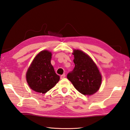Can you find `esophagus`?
Here are the masks:
<instances>
[{"instance_id":"1","label":"esophagus","mask_w":130,"mask_h":130,"mask_svg":"<svg viewBox=\"0 0 130 130\" xmlns=\"http://www.w3.org/2000/svg\"><path fill=\"white\" fill-rule=\"evenodd\" d=\"M66 76L65 74H63V75H62L60 76V79H63V78H64Z\"/></svg>"}]
</instances>
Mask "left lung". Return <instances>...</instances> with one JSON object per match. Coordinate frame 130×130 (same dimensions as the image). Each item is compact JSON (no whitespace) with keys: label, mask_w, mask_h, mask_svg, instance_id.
Returning a JSON list of instances; mask_svg holds the SVG:
<instances>
[{"label":"left lung","mask_w":130,"mask_h":130,"mask_svg":"<svg viewBox=\"0 0 130 130\" xmlns=\"http://www.w3.org/2000/svg\"><path fill=\"white\" fill-rule=\"evenodd\" d=\"M75 67L67 77L81 93L92 95L101 86L102 77L97 66L86 54L79 50L73 51Z\"/></svg>","instance_id":"1"}]
</instances>
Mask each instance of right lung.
Segmentation results:
<instances>
[{
  "instance_id": "add662e5",
  "label": "right lung",
  "mask_w": 130,
  "mask_h": 130,
  "mask_svg": "<svg viewBox=\"0 0 130 130\" xmlns=\"http://www.w3.org/2000/svg\"><path fill=\"white\" fill-rule=\"evenodd\" d=\"M51 53L42 51L36 56L27 71V83L31 89L45 93L53 88L59 80L51 64Z\"/></svg>"
}]
</instances>
